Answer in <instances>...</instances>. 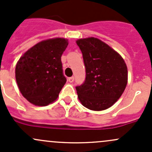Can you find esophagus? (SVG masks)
I'll return each instance as SVG.
<instances>
[{
	"label": "esophagus",
	"mask_w": 152,
	"mask_h": 152,
	"mask_svg": "<svg viewBox=\"0 0 152 152\" xmlns=\"http://www.w3.org/2000/svg\"><path fill=\"white\" fill-rule=\"evenodd\" d=\"M68 80L70 83H72L73 82V81H74V77H73V76H71V77L68 78Z\"/></svg>",
	"instance_id": "esophagus-1"
}]
</instances>
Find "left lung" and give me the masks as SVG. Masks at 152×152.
<instances>
[{
    "mask_svg": "<svg viewBox=\"0 0 152 152\" xmlns=\"http://www.w3.org/2000/svg\"><path fill=\"white\" fill-rule=\"evenodd\" d=\"M83 55L86 79L76 86L85 107L100 111L110 107L124 91L128 70L123 58L113 48L94 37L76 41Z\"/></svg>",
    "mask_w": 152,
    "mask_h": 152,
    "instance_id": "obj_1",
    "label": "left lung"
}]
</instances>
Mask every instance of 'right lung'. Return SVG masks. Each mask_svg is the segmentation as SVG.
Segmentation results:
<instances>
[{"instance_id": "obj_1", "label": "right lung", "mask_w": 152, "mask_h": 152, "mask_svg": "<svg viewBox=\"0 0 152 152\" xmlns=\"http://www.w3.org/2000/svg\"><path fill=\"white\" fill-rule=\"evenodd\" d=\"M68 39L55 38L37 43L20 58L16 80L23 96L34 105L46 106L58 98L66 82L61 56Z\"/></svg>"}]
</instances>
